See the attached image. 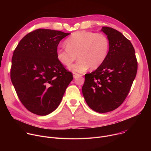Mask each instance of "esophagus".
Masks as SVG:
<instances>
[{
	"label": "esophagus",
	"mask_w": 151,
	"mask_h": 151,
	"mask_svg": "<svg viewBox=\"0 0 151 151\" xmlns=\"http://www.w3.org/2000/svg\"><path fill=\"white\" fill-rule=\"evenodd\" d=\"M73 78H76L77 76H81V75H79V74H78V73H73Z\"/></svg>",
	"instance_id": "1"
}]
</instances>
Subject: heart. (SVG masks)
Listing matches in <instances>:
<instances>
[{"instance_id":"1","label":"heart","mask_w":151,"mask_h":151,"mask_svg":"<svg viewBox=\"0 0 151 151\" xmlns=\"http://www.w3.org/2000/svg\"><path fill=\"white\" fill-rule=\"evenodd\" d=\"M66 48H58L57 58L65 66H69L76 60L79 61L69 67L73 72L82 73L88 69L99 68L105 61L109 50V41L103 33L78 31L66 40Z\"/></svg>"}]
</instances>
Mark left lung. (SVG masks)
I'll list each match as a JSON object with an SVG mask.
<instances>
[{
  "label": "left lung",
  "mask_w": 151,
  "mask_h": 151,
  "mask_svg": "<svg viewBox=\"0 0 151 151\" xmlns=\"http://www.w3.org/2000/svg\"><path fill=\"white\" fill-rule=\"evenodd\" d=\"M109 41L105 61L95 71L85 75L82 94L88 106L99 113L112 111L122 104L137 71V61L131 42L121 32L103 27Z\"/></svg>",
  "instance_id": "1"
}]
</instances>
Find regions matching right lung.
Returning a JSON list of instances; mask_svg holds the SVG:
<instances>
[{"label":"right lung","instance_id":"1","mask_svg":"<svg viewBox=\"0 0 151 151\" xmlns=\"http://www.w3.org/2000/svg\"><path fill=\"white\" fill-rule=\"evenodd\" d=\"M70 33L39 29L26 35L12 57L11 79L26 108L44 116L55 111L73 79L57 58L60 41Z\"/></svg>","mask_w":151,"mask_h":151}]
</instances>
